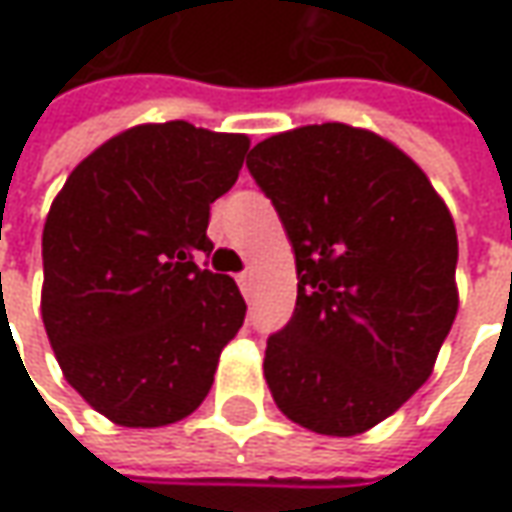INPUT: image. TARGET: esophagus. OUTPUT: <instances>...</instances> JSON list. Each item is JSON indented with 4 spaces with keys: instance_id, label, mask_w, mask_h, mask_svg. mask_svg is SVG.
<instances>
[{
    "instance_id": "esophagus-1",
    "label": "esophagus",
    "mask_w": 512,
    "mask_h": 512,
    "mask_svg": "<svg viewBox=\"0 0 512 512\" xmlns=\"http://www.w3.org/2000/svg\"><path fill=\"white\" fill-rule=\"evenodd\" d=\"M236 281H239V290H242V293L248 296V293H250V273H248V270H242V273L236 276Z\"/></svg>"
}]
</instances>
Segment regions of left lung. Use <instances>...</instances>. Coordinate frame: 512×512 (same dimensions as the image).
I'll return each mask as SVG.
<instances>
[{"instance_id": "8db88e82", "label": "left lung", "mask_w": 512, "mask_h": 512, "mask_svg": "<svg viewBox=\"0 0 512 512\" xmlns=\"http://www.w3.org/2000/svg\"><path fill=\"white\" fill-rule=\"evenodd\" d=\"M248 171L296 253L298 296L264 377L293 423L352 437L423 386L456 318V228L423 168L321 123L253 146Z\"/></svg>"}]
</instances>
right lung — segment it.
I'll use <instances>...</instances> for the list:
<instances>
[{
    "mask_svg": "<svg viewBox=\"0 0 512 512\" xmlns=\"http://www.w3.org/2000/svg\"><path fill=\"white\" fill-rule=\"evenodd\" d=\"M245 135L185 120L106 140L67 177L44 222L41 318L75 392L112 423L188 417L214 383L245 298L211 253V202L239 177Z\"/></svg>",
    "mask_w": 512,
    "mask_h": 512,
    "instance_id": "right-lung-1",
    "label": "right lung"
}]
</instances>
